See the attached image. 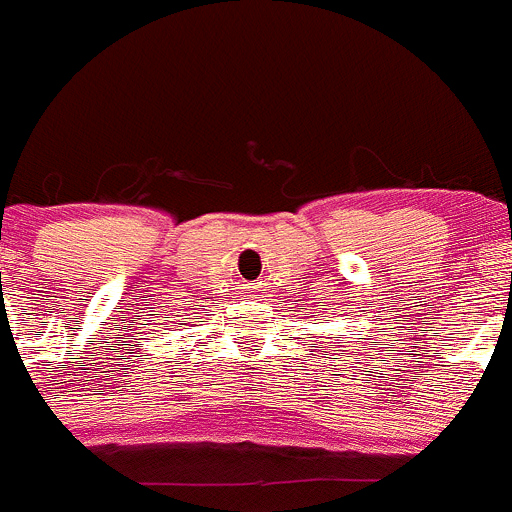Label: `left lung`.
Listing matches in <instances>:
<instances>
[{
    "instance_id": "8db88e82",
    "label": "left lung",
    "mask_w": 512,
    "mask_h": 512,
    "mask_svg": "<svg viewBox=\"0 0 512 512\" xmlns=\"http://www.w3.org/2000/svg\"><path fill=\"white\" fill-rule=\"evenodd\" d=\"M337 347H342V345H337ZM342 352H345V350H342ZM342 352H340V355H342Z\"/></svg>"
}]
</instances>
